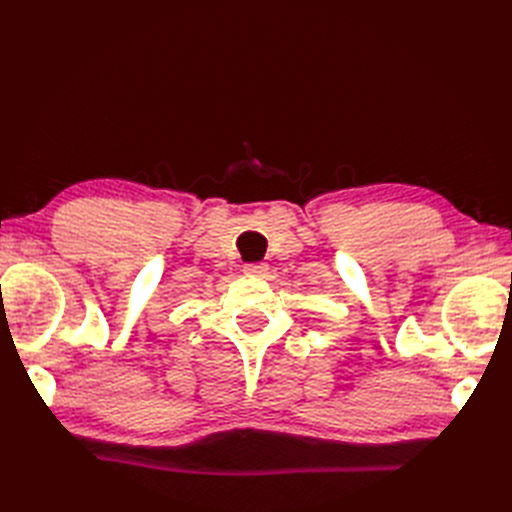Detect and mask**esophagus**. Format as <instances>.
Instances as JSON below:
<instances>
[{"instance_id": "1", "label": "esophagus", "mask_w": 512, "mask_h": 512, "mask_svg": "<svg viewBox=\"0 0 512 512\" xmlns=\"http://www.w3.org/2000/svg\"><path fill=\"white\" fill-rule=\"evenodd\" d=\"M267 265L265 262H254V265H245L243 267V271L247 273V275H256V277H265L267 275Z\"/></svg>"}]
</instances>
